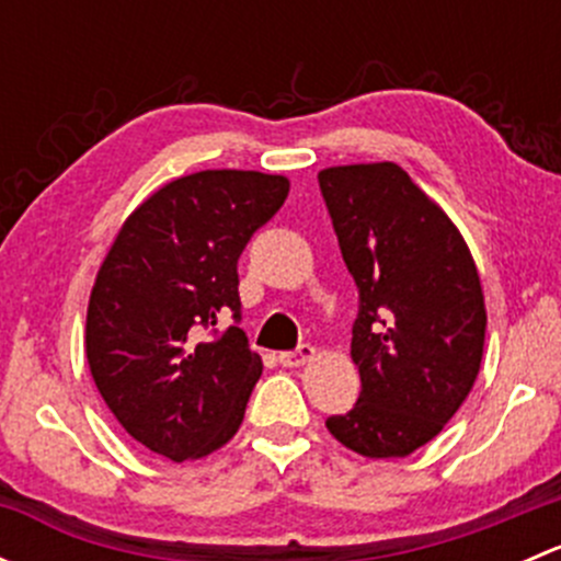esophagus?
Returning a JSON list of instances; mask_svg holds the SVG:
<instances>
[{
  "label": "esophagus",
  "mask_w": 561,
  "mask_h": 561,
  "mask_svg": "<svg viewBox=\"0 0 561 561\" xmlns=\"http://www.w3.org/2000/svg\"><path fill=\"white\" fill-rule=\"evenodd\" d=\"M314 358V347L312 344H301V347L290 350V353H279V364L282 366H304L307 360Z\"/></svg>",
  "instance_id": "obj_1"
}]
</instances>
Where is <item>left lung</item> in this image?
<instances>
[{"label": "left lung", "mask_w": 561, "mask_h": 561, "mask_svg": "<svg viewBox=\"0 0 561 561\" xmlns=\"http://www.w3.org/2000/svg\"><path fill=\"white\" fill-rule=\"evenodd\" d=\"M322 201L358 287L360 396L328 432L360 456H410L443 432L478 377L485 304L448 214L393 162L325 168Z\"/></svg>", "instance_id": "1"}]
</instances>
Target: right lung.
Segmentation results:
<instances>
[{
	"instance_id": "obj_1",
	"label": "right lung",
	"mask_w": 561,
	"mask_h": 561,
	"mask_svg": "<svg viewBox=\"0 0 561 561\" xmlns=\"http://www.w3.org/2000/svg\"><path fill=\"white\" fill-rule=\"evenodd\" d=\"M290 192L285 175L201 171L140 203L100 265L87 314L94 386L124 432L186 461L244 421L263 360L241 331L239 257ZM234 317L228 332L216 325Z\"/></svg>"
}]
</instances>
